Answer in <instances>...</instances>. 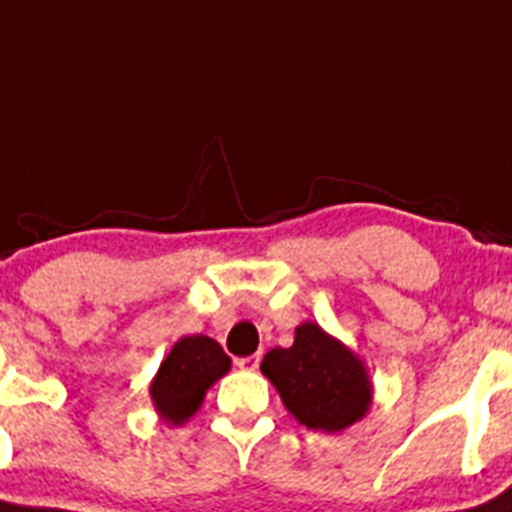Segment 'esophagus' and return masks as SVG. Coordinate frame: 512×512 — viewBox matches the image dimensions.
I'll use <instances>...</instances> for the list:
<instances>
[{"mask_svg":"<svg viewBox=\"0 0 512 512\" xmlns=\"http://www.w3.org/2000/svg\"><path fill=\"white\" fill-rule=\"evenodd\" d=\"M237 366H240L242 371H257L260 369V353H255V356L237 358Z\"/></svg>","mask_w":512,"mask_h":512,"instance_id":"34e87169","label":"esophagus"}]
</instances>
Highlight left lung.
I'll return each mask as SVG.
<instances>
[{
	"mask_svg": "<svg viewBox=\"0 0 512 512\" xmlns=\"http://www.w3.org/2000/svg\"><path fill=\"white\" fill-rule=\"evenodd\" d=\"M260 371L278 389L285 409L308 429L343 432L361 422L374 401L361 356L313 321L295 328L290 348L267 351Z\"/></svg>",
	"mask_w": 512,
	"mask_h": 512,
	"instance_id": "1",
	"label": "left lung"
}]
</instances>
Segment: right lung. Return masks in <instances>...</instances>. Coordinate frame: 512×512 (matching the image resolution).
<instances>
[{
	"label": "right lung",
	"instance_id": "add662e5",
	"mask_svg": "<svg viewBox=\"0 0 512 512\" xmlns=\"http://www.w3.org/2000/svg\"><path fill=\"white\" fill-rule=\"evenodd\" d=\"M232 369V358L214 338L184 336L171 346L148 384L154 409L169 427H181L202 409L207 391Z\"/></svg>",
	"mask_w": 512,
	"mask_h": 512
}]
</instances>
